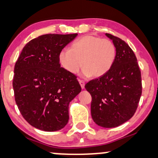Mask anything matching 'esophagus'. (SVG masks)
Returning a JSON list of instances; mask_svg holds the SVG:
<instances>
[{"mask_svg": "<svg viewBox=\"0 0 158 158\" xmlns=\"http://www.w3.org/2000/svg\"><path fill=\"white\" fill-rule=\"evenodd\" d=\"M79 84H80V86H81V89L85 88V81H82V80H79Z\"/></svg>", "mask_w": 158, "mask_h": 158, "instance_id": "obj_1", "label": "esophagus"}]
</instances>
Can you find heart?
Listing matches in <instances>:
<instances>
[{
  "mask_svg": "<svg viewBox=\"0 0 158 158\" xmlns=\"http://www.w3.org/2000/svg\"><path fill=\"white\" fill-rule=\"evenodd\" d=\"M115 45L109 39L87 35L71 44L70 49L59 54L62 67L71 74H76L83 66L85 77L98 78L112 67L116 58Z\"/></svg>",
  "mask_w": 158,
  "mask_h": 158,
  "instance_id": "obj_1",
  "label": "heart"
}]
</instances>
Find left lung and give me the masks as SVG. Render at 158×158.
Here are the masks:
<instances>
[{"mask_svg":"<svg viewBox=\"0 0 158 158\" xmlns=\"http://www.w3.org/2000/svg\"><path fill=\"white\" fill-rule=\"evenodd\" d=\"M117 54L114 63L105 75L89 81L85 89L92 96L91 115L103 127H115L134 115L142 85L136 57L125 41L109 33Z\"/></svg>","mask_w":158,"mask_h":158,"instance_id":"1","label":"left lung"}]
</instances>
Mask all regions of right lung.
<instances>
[{"mask_svg":"<svg viewBox=\"0 0 158 158\" xmlns=\"http://www.w3.org/2000/svg\"><path fill=\"white\" fill-rule=\"evenodd\" d=\"M77 35H40L24 47L16 62V103L24 119L35 128L57 131L69 122V103L81 88L77 77L60 67L59 54Z\"/></svg>","mask_w":158,"mask_h":158,"instance_id":"1","label":"right lung"}]
</instances>
